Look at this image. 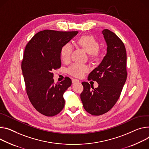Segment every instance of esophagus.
Wrapping results in <instances>:
<instances>
[{"instance_id": "1", "label": "esophagus", "mask_w": 149, "mask_h": 149, "mask_svg": "<svg viewBox=\"0 0 149 149\" xmlns=\"http://www.w3.org/2000/svg\"><path fill=\"white\" fill-rule=\"evenodd\" d=\"M72 82L73 84H75V83H79V80L77 79H75V78H73L72 79Z\"/></svg>"}]
</instances>
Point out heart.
Here are the masks:
<instances>
[{
	"label": "heart",
	"mask_w": 149,
	"mask_h": 149,
	"mask_svg": "<svg viewBox=\"0 0 149 149\" xmlns=\"http://www.w3.org/2000/svg\"><path fill=\"white\" fill-rule=\"evenodd\" d=\"M77 45L83 49L89 55V59L93 61H98L102 58V53L99 50L100 44L97 40L91 36H83L77 41ZM72 47L69 43L63 45L61 48L60 55L63 62H68L71 59ZM88 68L87 65L74 63L68 68V72L73 77L79 78L87 72Z\"/></svg>",
	"instance_id": "1"
}]
</instances>
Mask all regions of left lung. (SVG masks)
Returning <instances> with one entry per match:
<instances>
[{"label": "left lung", "instance_id": "8db88e82", "mask_svg": "<svg viewBox=\"0 0 149 149\" xmlns=\"http://www.w3.org/2000/svg\"><path fill=\"white\" fill-rule=\"evenodd\" d=\"M102 34L107 46V53L88 77L89 81L99 84L98 87L94 88L88 83L83 82L84 89L80 94L84 109L95 116L103 115L113 107L127 77V52L124 43L109 30H103Z\"/></svg>", "mask_w": 149, "mask_h": 149}]
</instances>
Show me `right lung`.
<instances>
[{"label": "right lung", "mask_w": 149, "mask_h": 149, "mask_svg": "<svg viewBox=\"0 0 149 149\" xmlns=\"http://www.w3.org/2000/svg\"><path fill=\"white\" fill-rule=\"evenodd\" d=\"M78 33L46 30L36 34L26 45L21 62L26 92L35 109L45 116L58 114L65 106L63 94L71 79L66 77L55 84L52 71L61 66V48Z\"/></svg>", "instance_id": "1"}]
</instances>
